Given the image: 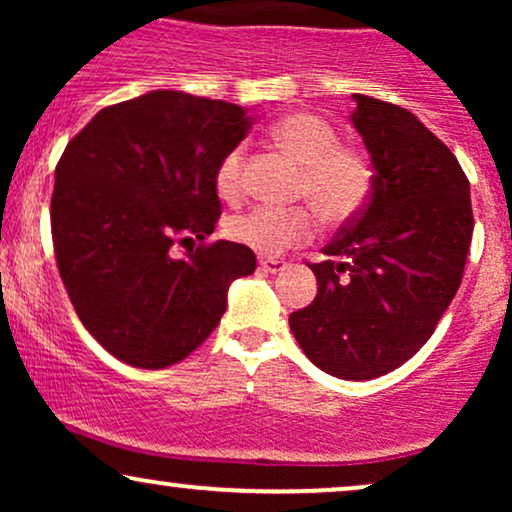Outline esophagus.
Masks as SVG:
<instances>
[{
  "label": "esophagus",
  "instance_id": "1",
  "mask_svg": "<svg viewBox=\"0 0 512 512\" xmlns=\"http://www.w3.org/2000/svg\"><path fill=\"white\" fill-rule=\"evenodd\" d=\"M260 267L269 274H279V272H284L289 264H286L284 260H279V257H260Z\"/></svg>",
  "mask_w": 512,
  "mask_h": 512
}]
</instances>
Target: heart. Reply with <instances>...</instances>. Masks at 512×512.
Here are the masks:
<instances>
[{
	"mask_svg": "<svg viewBox=\"0 0 512 512\" xmlns=\"http://www.w3.org/2000/svg\"><path fill=\"white\" fill-rule=\"evenodd\" d=\"M269 139L293 161L301 163L298 197L308 199L327 226H344L361 214L375 187V163L358 146L339 144L330 122L313 113H289L272 122ZM216 195L223 202H238L243 195V151L233 149L216 168ZM228 238L262 255L301 245L315 233V212L310 207L267 209L257 207L233 216L226 223Z\"/></svg>",
	"mask_w": 512,
	"mask_h": 512,
	"instance_id": "b5f03b06",
	"label": "heart"
}]
</instances>
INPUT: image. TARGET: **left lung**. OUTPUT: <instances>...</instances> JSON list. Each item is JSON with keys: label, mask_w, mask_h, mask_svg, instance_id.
I'll return each instance as SVG.
<instances>
[{"label": "left lung", "mask_w": 512, "mask_h": 512, "mask_svg": "<svg viewBox=\"0 0 512 512\" xmlns=\"http://www.w3.org/2000/svg\"><path fill=\"white\" fill-rule=\"evenodd\" d=\"M351 125L375 163V187L356 219L310 264L317 296L289 315L305 356L342 380H373L431 339L472 243L469 180L409 110L354 93Z\"/></svg>", "instance_id": "obj_1"}]
</instances>
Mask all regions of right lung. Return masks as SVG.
<instances>
[{"label":"right lung","mask_w":512,"mask_h":512,"mask_svg":"<svg viewBox=\"0 0 512 512\" xmlns=\"http://www.w3.org/2000/svg\"><path fill=\"white\" fill-rule=\"evenodd\" d=\"M250 127L240 105L149 91L103 108L64 149L50 202L57 267L86 330L129 366L190 356L226 313L228 286L255 272L245 245H204L221 214L216 168ZM185 239L200 248L175 258Z\"/></svg>","instance_id":"obj_1"}]
</instances>
